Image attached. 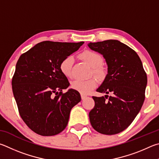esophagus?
Instances as JSON below:
<instances>
[{"mask_svg":"<svg viewBox=\"0 0 159 159\" xmlns=\"http://www.w3.org/2000/svg\"><path fill=\"white\" fill-rule=\"evenodd\" d=\"M87 96L84 95V94H81V98L82 100H84L86 98H87Z\"/></svg>","mask_w":159,"mask_h":159,"instance_id":"esophagus-1","label":"esophagus"}]
</instances>
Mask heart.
I'll list each match as a JSON object with an SVG mask.
<instances>
[{"mask_svg": "<svg viewBox=\"0 0 159 159\" xmlns=\"http://www.w3.org/2000/svg\"><path fill=\"white\" fill-rule=\"evenodd\" d=\"M81 57L85 62L92 67V73L98 79H102L105 76V70L102 66L103 59L98 53L92 50H84L80 54ZM73 64V57L68 56L61 60L59 64V69L64 76L71 77L72 68ZM97 86V81L95 78L82 80H76L72 82L71 87L74 90L77 91L82 94H87L95 89Z\"/></svg>", "mask_w": 159, "mask_h": 159, "instance_id": "1", "label": "heart"}]
</instances>
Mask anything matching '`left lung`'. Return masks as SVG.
Returning <instances> with one entry per match:
<instances>
[{"label": "left lung", "instance_id": "1", "mask_svg": "<svg viewBox=\"0 0 159 159\" xmlns=\"http://www.w3.org/2000/svg\"><path fill=\"white\" fill-rule=\"evenodd\" d=\"M88 45L102 54L108 67L107 76L96 91L110 93L92 97L95 105L89 114L91 124L102 134H117L130 126L143 106L147 74L137 53L119 40Z\"/></svg>", "mask_w": 159, "mask_h": 159}]
</instances>
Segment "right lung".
<instances>
[{
    "label": "right lung",
    "mask_w": 159,
    "mask_h": 159,
    "mask_svg": "<svg viewBox=\"0 0 159 159\" xmlns=\"http://www.w3.org/2000/svg\"><path fill=\"white\" fill-rule=\"evenodd\" d=\"M83 44L43 41L17 61L12 80L14 97L21 119L37 134L52 136L63 131L72 108L81 101L77 91L63 93L70 83L59 64Z\"/></svg>",
    "instance_id": "obj_1"
}]
</instances>
